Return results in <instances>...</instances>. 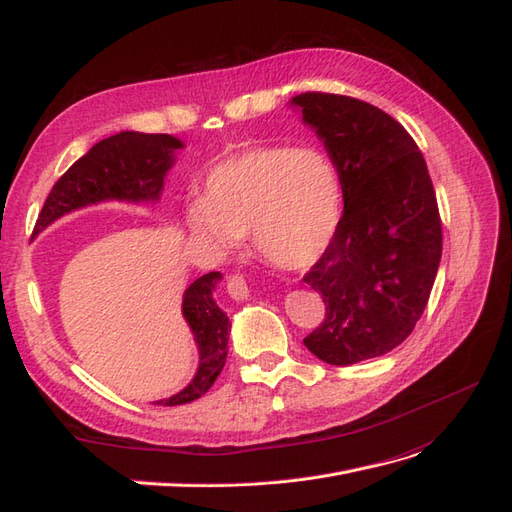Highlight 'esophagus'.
<instances>
[{"label": "esophagus", "instance_id": "1", "mask_svg": "<svg viewBox=\"0 0 512 512\" xmlns=\"http://www.w3.org/2000/svg\"><path fill=\"white\" fill-rule=\"evenodd\" d=\"M227 293L232 295L234 300H246L249 298V285H246V280L242 274H232L227 278Z\"/></svg>", "mask_w": 512, "mask_h": 512}]
</instances>
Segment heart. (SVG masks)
<instances>
[{
    "label": "heart",
    "instance_id": "b5f03b06",
    "mask_svg": "<svg viewBox=\"0 0 512 512\" xmlns=\"http://www.w3.org/2000/svg\"><path fill=\"white\" fill-rule=\"evenodd\" d=\"M342 202L340 172L321 148L263 144L210 168L189 225L219 251L251 234L263 261L298 270L334 240Z\"/></svg>",
    "mask_w": 512,
    "mask_h": 512
}]
</instances>
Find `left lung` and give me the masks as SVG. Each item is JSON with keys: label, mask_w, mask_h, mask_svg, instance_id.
I'll return each instance as SVG.
<instances>
[{"label": "left lung", "mask_w": 512, "mask_h": 512, "mask_svg": "<svg viewBox=\"0 0 512 512\" xmlns=\"http://www.w3.org/2000/svg\"><path fill=\"white\" fill-rule=\"evenodd\" d=\"M291 102L344 191L336 236L304 274L325 304L304 344L325 364L351 366L393 351L423 315L442 255L436 191L417 142L381 108L321 91Z\"/></svg>", "instance_id": "left-lung-1"}]
</instances>
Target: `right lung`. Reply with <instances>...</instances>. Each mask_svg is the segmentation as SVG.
<instances>
[{"label":"right lung","mask_w":512,"mask_h":512,"mask_svg":"<svg viewBox=\"0 0 512 512\" xmlns=\"http://www.w3.org/2000/svg\"><path fill=\"white\" fill-rule=\"evenodd\" d=\"M180 146L183 142L168 134H140V131H121L117 136L97 142L53 185L36 221L34 234H40L46 225L63 214L87 204L102 200H159L163 176L174 161V148ZM219 278V272H208L193 280L185 291L183 315L200 346V368L187 389L155 404L178 406L202 398L221 374L232 323L212 298L214 283Z\"/></svg>","instance_id":"add662e5"}]
</instances>
